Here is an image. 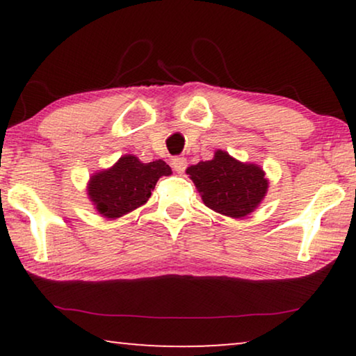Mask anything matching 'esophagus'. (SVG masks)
I'll list each match as a JSON object with an SVG mask.
<instances>
[{
  "label": "esophagus",
  "instance_id": "34e87169",
  "mask_svg": "<svg viewBox=\"0 0 356 356\" xmlns=\"http://www.w3.org/2000/svg\"><path fill=\"white\" fill-rule=\"evenodd\" d=\"M172 167L175 168L177 173H183L186 170V159L184 157H175L172 160Z\"/></svg>",
  "mask_w": 356,
  "mask_h": 356
}]
</instances>
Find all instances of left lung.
<instances>
[{"instance_id": "left-lung-1", "label": "left lung", "mask_w": 356, "mask_h": 356, "mask_svg": "<svg viewBox=\"0 0 356 356\" xmlns=\"http://www.w3.org/2000/svg\"><path fill=\"white\" fill-rule=\"evenodd\" d=\"M186 173L209 209L233 218L254 211L269 188V179L259 165L243 163L225 150H217L212 160L191 165Z\"/></svg>"}]
</instances>
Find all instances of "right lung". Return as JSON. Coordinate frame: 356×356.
<instances>
[{
  "label": "right lung",
  "instance_id": "obj_1",
  "mask_svg": "<svg viewBox=\"0 0 356 356\" xmlns=\"http://www.w3.org/2000/svg\"><path fill=\"white\" fill-rule=\"evenodd\" d=\"M168 175L172 168L163 160L143 163L128 154L111 168L92 175L87 194L100 216L118 218L147 202L159 178Z\"/></svg>",
  "mask_w": 356,
  "mask_h": 356
}]
</instances>
